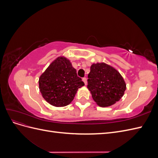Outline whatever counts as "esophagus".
<instances>
[{"instance_id":"esophagus-1","label":"esophagus","mask_w":158,"mask_h":158,"mask_svg":"<svg viewBox=\"0 0 158 158\" xmlns=\"http://www.w3.org/2000/svg\"><path fill=\"white\" fill-rule=\"evenodd\" d=\"M82 81H83V82H84L85 85H86V84H87V78H85V77L83 78H82Z\"/></svg>"}]
</instances>
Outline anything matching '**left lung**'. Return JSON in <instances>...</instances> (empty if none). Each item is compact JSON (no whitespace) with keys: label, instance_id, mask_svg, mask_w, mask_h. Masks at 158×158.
I'll return each mask as SVG.
<instances>
[{"label":"left lung","instance_id":"8db88e82","mask_svg":"<svg viewBox=\"0 0 158 158\" xmlns=\"http://www.w3.org/2000/svg\"><path fill=\"white\" fill-rule=\"evenodd\" d=\"M88 78V88L99 106H111L123 96L125 82L112 66L103 63L93 64Z\"/></svg>","mask_w":158,"mask_h":158}]
</instances>
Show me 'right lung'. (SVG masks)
Masks as SVG:
<instances>
[{
  "label": "right lung",
  "mask_w": 158,
  "mask_h": 158,
  "mask_svg": "<svg viewBox=\"0 0 158 158\" xmlns=\"http://www.w3.org/2000/svg\"><path fill=\"white\" fill-rule=\"evenodd\" d=\"M84 83L69 59L59 56L52 61L39 79L43 98L55 107L68 106Z\"/></svg>",
  "instance_id": "add662e5"
}]
</instances>
